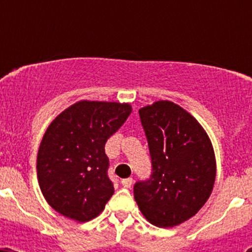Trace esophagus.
<instances>
[{
    "label": "esophagus",
    "instance_id": "34e87169",
    "mask_svg": "<svg viewBox=\"0 0 252 252\" xmlns=\"http://www.w3.org/2000/svg\"><path fill=\"white\" fill-rule=\"evenodd\" d=\"M133 184V179L131 178H126V179H122V185L124 188H130Z\"/></svg>",
    "mask_w": 252,
    "mask_h": 252
}]
</instances>
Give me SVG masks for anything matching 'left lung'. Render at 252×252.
Returning a JSON list of instances; mask_svg holds the SVG:
<instances>
[{"mask_svg": "<svg viewBox=\"0 0 252 252\" xmlns=\"http://www.w3.org/2000/svg\"><path fill=\"white\" fill-rule=\"evenodd\" d=\"M139 116L152 172L134 184V199L152 224L174 227L196 215L212 192V144L199 122L171 101L146 106Z\"/></svg>", "mask_w": 252, "mask_h": 252, "instance_id": "obj_1", "label": "left lung"}]
</instances>
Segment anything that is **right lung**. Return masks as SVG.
<instances>
[{"mask_svg":"<svg viewBox=\"0 0 252 252\" xmlns=\"http://www.w3.org/2000/svg\"><path fill=\"white\" fill-rule=\"evenodd\" d=\"M130 112L128 103L80 101L50 124L37 154V179L51 207L78 222L102 212L114 192L105 144Z\"/></svg>","mask_w":252,"mask_h":252,"instance_id":"right-lung-1","label":"right lung"}]
</instances>
